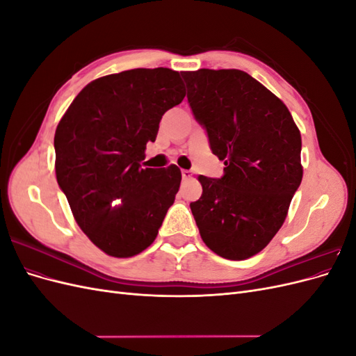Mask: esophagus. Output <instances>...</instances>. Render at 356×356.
Returning a JSON list of instances; mask_svg holds the SVG:
<instances>
[{
  "mask_svg": "<svg viewBox=\"0 0 356 356\" xmlns=\"http://www.w3.org/2000/svg\"><path fill=\"white\" fill-rule=\"evenodd\" d=\"M181 177H182V179H190L191 178V172L187 170V169L181 170Z\"/></svg>",
  "mask_w": 356,
  "mask_h": 356,
  "instance_id": "obj_1",
  "label": "esophagus"
}]
</instances>
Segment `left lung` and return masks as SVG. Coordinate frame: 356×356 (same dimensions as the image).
Masks as SVG:
<instances>
[{"label":"left lung","mask_w":356,"mask_h":356,"mask_svg":"<svg viewBox=\"0 0 356 356\" xmlns=\"http://www.w3.org/2000/svg\"><path fill=\"white\" fill-rule=\"evenodd\" d=\"M196 122L211 152L224 160L221 178L199 177L191 202L203 242L229 260H245L273 239L303 178L301 136L285 104L239 70L182 72Z\"/></svg>","instance_id":"1"}]
</instances>
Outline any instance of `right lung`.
I'll use <instances>...</instances> for the list:
<instances>
[{
  "instance_id": "1",
  "label": "right lung",
  "mask_w": 356,
  "mask_h": 356,
  "mask_svg": "<svg viewBox=\"0 0 356 356\" xmlns=\"http://www.w3.org/2000/svg\"><path fill=\"white\" fill-rule=\"evenodd\" d=\"M186 92L179 72L136 68L77 95L55 134L56 179L88 238L113 257L152 245L179 188L181 170L141 168L147 143Z\"/></svg>"
}]
</instances>
